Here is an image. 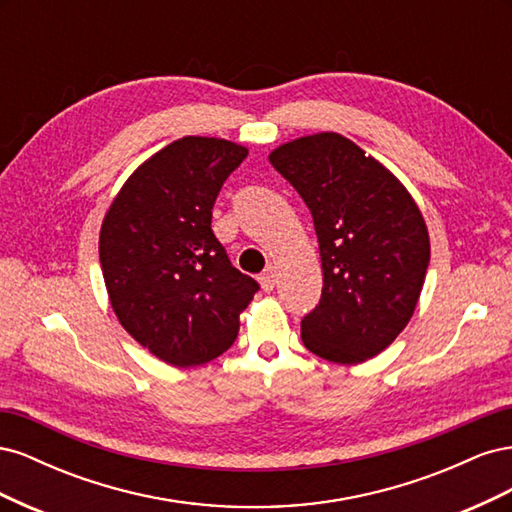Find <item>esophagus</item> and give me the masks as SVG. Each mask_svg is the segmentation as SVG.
Returning a JSON list of instances; mask_svg holds the SVG:
<instances>
[{
  "label": "esophagus",
  "instance_id": "obj_1",
  "mask_svg": "<svg viewBox=\"0 0 512 512\" xmlns=\"http://www.w3.org/2000/svg\"><path fill=\"white\" fill-rule=\"evenodd\" d=\"M258 282H260V286H262V290L265 292H271L273 288H275V282H277V275H275V267H267L265 271L260 273V277H258Z\"/></svg>",
  "mask_w": 512,
  "mask_h": 512
}]
</instances>
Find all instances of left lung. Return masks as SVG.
<instances>
[{"label":"left lung","instance_id":"1","mask_svg":"<svg viewBox=\"0 0 512 512\" xmlns=\"http://www.w3.org/2000/svg\"><path fill=\"white\" fill-rule=\"evenodd\" d=\"M269 162L312 211L322 260L320 303L301 339L324 361L356 365L406 329L429 265L421 211L399 179L335 132L277 147Z\"/></svg>","mask_w":512,"mask_h":512}]
</instances>
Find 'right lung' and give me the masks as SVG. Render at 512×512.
Masks as SVG:
<instances>
[{"instance_id":"right-lung-1","label":"right lung","mask_w":512,"mask_h":512,"mask_svg":"<svg viewBox=\"0 0 512 512\" xmlns=\"http://www.w3.org/2000/svg\"><path fill=\"white\" fill-rule=\"evenodd\" d=\"M247 149L183 136L138 166L100 230V265L115 314L168 365L196 367L235 344L258 282L230 265L211 209Z\"/></svg>"}]
</instances>
